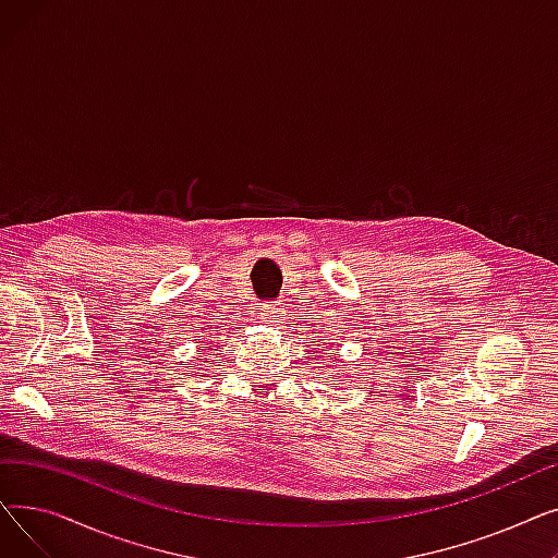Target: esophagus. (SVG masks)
Segmentation results:
<instances>
[{
	"label": "esophagus",
	"instance_id": "esophagus-1",
	"mask_svg": "<svg viewBox=\"0 0 558 558\" xmlns=\"http://www.w3.org/2000/svg\"><path fill=\"white\" fill-rule=\"evenodd\" d=\"M287 312H284V307L282 305H278V303H267V305H262V310H259V316H262V320L267 326H271V328H282V324H284V316Z\"/></svg>",
	"mask_w": 558,
	"mask_h": 558
}]
</instances>
